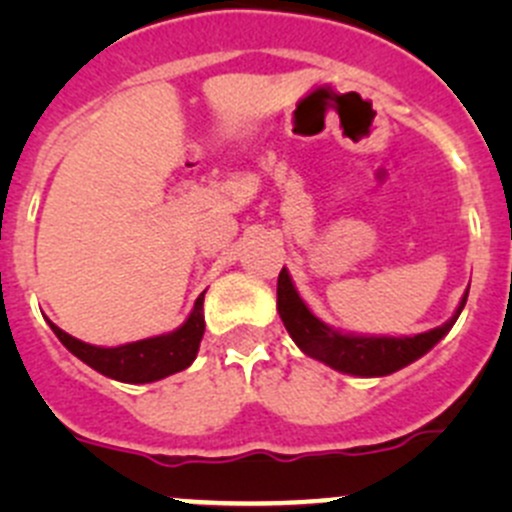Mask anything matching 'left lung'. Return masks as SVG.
Here are the masks:
<instances>
[{
  "mask_svg": "<svg viewBox=\"0 0 512 512\" xmlns=\"http://www.w3.org/2000/svg\"><path fill=\"white\" fill-rule=\"evenodd\" d=\"M466 299L468 292L463 294L461 307L446 324L416 334V337H354V334H342L327 327L309 312L285 267L277 277V312H280L294 344L312 359L324 361L332 369L354 376H386L416 361L418 356L426 354L446 337L448 329L456 324Z\"/></svg>",
  "mask_w": 512,
  "mask_h": 512,
  "instance_id": "1",
  "label": "left lung"
}]
</instances>
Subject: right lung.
I'll list each match as a JSON object with an SVG mask.
<instances>
[{"mask_svg":"<svg viewBox=\"0 0 512 512\" xmlns=\"http://www.w3.org/2000/svg\"><path fill=\"white\" fill-rule=\"evenodd\" d=\"M203 297L205 292L195 299V307L190 317L180 329L170 334H160L153 339H141V342L123 344V347H94L74 339L59 329L56 324L49 322L59 342L69 349L71 354L79 356L84 364L91 369L101 371L103 376H111L116 381H126V384H151V381L165 379V376L183 371L193 364L198 356L200 339L205 332V317H203Z\"/></svg>","mask_w":512,"mask_h":512,"instance_id":"1","label":"right lung"}]
</instances>
